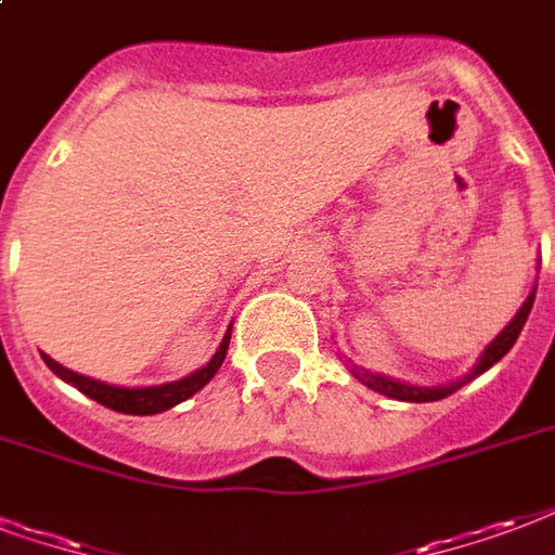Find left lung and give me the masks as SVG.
Wrapping results in <instances>:
<instances>
[{
	"label": "left lung",
	"instance_id": "obj_1",
	"mask_svg": "<svg viewBox=\"0 0 555 555\" xmlns=\"http://www.w3.org/2000/svg\"><path fill=\"white\" fill-rule=\"evenodd\" d=\"M532 301H535V289L530 293V298L524 301V307L518 310V315L512 319L506 327H503V333H500L498 339L491 341L489 348H486V353L480 357V362L474 365V372L465 377V380H456V383H448V386H433V389H427V386H406V383H398V380H389V377H380V374H369V372H360L357 365H353L351 372L357 380H362L369 389L380 391V395H386V398H395V401H412V403H430V401H441V398H448V395H453L456 389H462L465 383L474 380L477 374H482L486 369H491L494 362L503 360L506 353L512 351V345L518 341L520 331H524V324H527V315H530L532 310Z\"/></svg>",
	"mask_w": 555,
	"mask_h": 555
}]
</instances>
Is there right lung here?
Wrapping results in <instances>:
<instances>
[{
    "instance_id": "obj_1",
    "label": "right lung",
    "mask_w": 555,
    "mask_h": 555,
    "mask_svg": "<svg viewBox=\"0 0 555 555\" xmlns=\"http://www.w3.org/2000/svg\"><path fill=\"white\" fill-rule=\"evenodd\" d=\"M228 341H231V333L224 336L222 345H219V351L216 357L204 369H198L190 377H183V380L166 383V386H145V389H122V386H107V383L90 380L85 374H75L69 369H64L61 362H55L52 357H46L43 362L52 369V372L61 377V380L73 383L75 389L85 391L87 398H93L95 403H102L107 410L114 412H125V415H157V412L172 410L175 403L186 401V398H193L195 391L204 389L210 377L219 372V365L224 362V353H228Z\"/></svg>"
}]
</instances>
